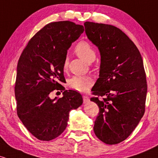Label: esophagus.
Here are the masks:
<instances>
[{
	"instance_id": "1",
	"label": "esophagus",
	"mask_w": 158,
	"mask_h": 158,
	"mask_svg": "<svg viewBox=\"0 0 158 158\" xmlns=\"http://www.w3.org/2000/svg\"><path fill=\"white\" fill-rule=\"evenodd\" d=\"M83 102L84 103H87L89 102V98H88L87 96H83Z\"/></svg>"
}]
</instances>
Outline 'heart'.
I'll list each match as a JSON object with an SVG mask.
<instances>
[{
	"mask_svg": "<svg viewBox=\"0 0 158 158\" xmlns=\"http://www.w3.org/2000/svg\"><path fill=\"white\" fill-rule=\"evenodd\" d=\"M77 55L86 62H92L96 58V52L94 48L87 41H81L77 44L75 48ZM68 68V61L65 59L63 63V69L66 70ZM94 81L88 76H74L68 81V86L72 90L78 92H86L93 85Z\"/></svg>",
	"mask_w": 158,
	"mask_h": 158,
	"instance_id": "obj_1",
	"label": "heart"
}]
</instances>
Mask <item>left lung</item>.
Listing matches in <instances>:
<instances>
[{"label":"left lung","instance_id":"8db88e82","mask_svg":"<svg viewBox=\"0 0 158 158\" xmlns=\"http://www.w3.org/2000/svg\"><path fill=\"white\" fill-rule=\"evenodd\" d=\"M84 25L101 56L99 78L91 89L97 97L90 98L99 108L94 131L103 143L117 144L131 135L145 113L143 61L136 45L119 28L90 21Z\"/></svg>","mask_w":158,"mask_h":158}]
</instances>
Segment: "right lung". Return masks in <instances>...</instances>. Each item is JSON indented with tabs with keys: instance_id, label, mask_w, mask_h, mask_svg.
<instances>
[{
	"instance_id": "1",
	"label": "right lung",
	"mask_w": 158,
	"mask_h": 158,
	"mask_svg": "<svg viewBox=\"0 0 158 158\" xmlns=\"http://www.w3.org/2000/svg\"><path fill=\"white\" fill-rule=\"evenodd\" d=\"M84 32L82 25L69 21L45 25L29 41L19 58L15 85L17 114L36 138L50 141L68 125L69 112L82 104V97L65 90L63 63L71 44ZM61 90L63 97L52 100L49 94Z\"/></svg>"
}]
</instances>
